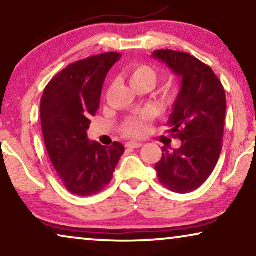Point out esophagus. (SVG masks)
I'll list each match as a JSON object with an SVG mask.
<instances>
[{
    "label": "esophagus",
    "mask_w": 256,
    "mask_h": 256,
    "mask_svg": "<svg viewBox=\"0 0 256 256\" xmlns=\"http://www.w3.org/2000/svg\"><path fill=\"white\" fill-rule=\"evenodd\" d=\"M126 146H127V148H132V149H138V148H141L142 143L141 142H127L126 143Z\"/></svg>",
    "instance_id": "obj_1"
}]
</instances>
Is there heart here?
<instances>
[{"label": "heart", "mask_w": 256, "mask_h": 256, "mask_svg": "<svg viewBox=\"0 0 256 256\" xmlns=\"http://www.w3.org/2000/svg\"><path fill=\"white\" fill-rule=\"evenodd\" d=\"M124 76L130 85L138 90H152L156 85L158 74L157 71L146 64H130L124 68ZM177 94L172 90H163L157 94L156 104L160 108H169L176 101ZM146 114L129 116L122 122L121 132L127 138H138L146 129Z\"/></svg>", "instance_id": "1"}]
</instances>
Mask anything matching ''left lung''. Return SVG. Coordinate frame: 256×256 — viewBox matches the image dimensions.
I'll return each instance as SVG.
<instances>
[{"instance_id":"1","label":"left lung","mask_w":256,"mask_h":256,"mask_svg":"<svg viewBox=\"0 0 256 256\" xmlns=\"http://www.w3.org/2000/svg\"><path fill=\"white\" fill-rule=\"evenodd\" d=\"M152 57L182 78L168 121L170 135L180 140L182 146L172 152L163 146L155 170L164 188L188 194L205 183L219 160L225 127V90L212 68L190 54L157 50Z\"/></svg>"}]
</instances>
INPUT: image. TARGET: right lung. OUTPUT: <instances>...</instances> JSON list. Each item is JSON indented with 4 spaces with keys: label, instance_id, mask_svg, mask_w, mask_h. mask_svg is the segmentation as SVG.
Here are the masks:
<instances>
[{
    "label": "right lung",
    "instance_id": "right-lung-1",
    "mask_svg": "<svg viewBox=\"0 0 256 256\" xmlns=\"http://www.w3.org/2000/svg\"><path fill=\"white\" fill-rule=\"evenodd\" d=\"M121 58L118 52L70 64L45 87L40 122L48 154L68 191L87 197L110 183L124 146H104L87 138L90 118L99 110L106 76Z\"/></svg>",
    "mask_w": 256,
    "mask_h": 256
}]
</instances>
